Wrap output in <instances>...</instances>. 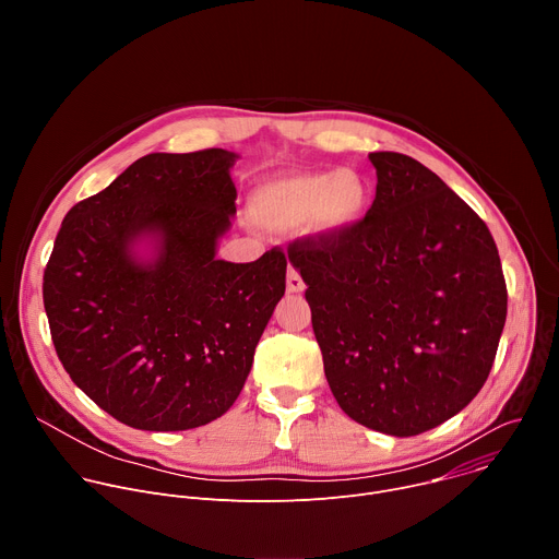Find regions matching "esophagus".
Here are the masks:
<instances>
[{
	"label": "esophagus",
	"mask_w": 559,
	"mask_h": 559,
	"mask_svg": "<svg viewBox=\"0 0 559 559\" xmlns=\"http://www.w3.org/2000/svg\"><path fill=\"white\" fill-rule=\"evenodd\" d=\"M302 289H305V281L300 278V274H298L294 267H289V270H287V292L298 294V292H302Z\"/></svg>",
	"instance_id": "34e87169"
}]
</instances>
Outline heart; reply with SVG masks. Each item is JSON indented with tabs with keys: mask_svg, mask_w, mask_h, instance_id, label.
I'll return each mask as SVG.
<instances>
[{
	"mask_svg": "<svg viewBox=\"0 0 559 559\" xmlns=\"http://www.w3.org/2000/svg\"><path fill=\"white\" fill-rule=\"evenodd\" d=\"M371 188L356 170L305 173L272 179L257 188L252 212L272 229H296L311 221L325 236H341L362 223Z\"/></svg>",
	"mask_w": 559,
	"mask_h": 559,
	"instance_id": "obj_1",
	"label": "heart"
}]
</instances>
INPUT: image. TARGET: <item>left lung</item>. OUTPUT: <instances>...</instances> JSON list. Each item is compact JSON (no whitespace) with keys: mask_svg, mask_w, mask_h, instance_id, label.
Returning <instances> with one entry per match:
<instances>
[{"mask_svg":"<svg viewBox=\"0 0 559 559\" xmlns=\"http://www.w3.org/2000/svg\"><path fill=\"white\" fill-rule=\"evenodd\" d=\"M376 199L358 227L289 243L341 409L397 438L460 414L489 378L507 283L487 223L436 173L371 152Z\"/></svg>","mask_w":559,"mask_h":559,"instance_id":"1","label":"left lung"}]
</instances>
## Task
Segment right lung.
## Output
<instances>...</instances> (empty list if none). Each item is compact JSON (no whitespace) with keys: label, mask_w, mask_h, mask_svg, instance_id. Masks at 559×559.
Segmentation results:
<instances>
[{"label":"right lung","mask_w":559,"mask_h":559,"mask_svg":"<svg viewBox=\"0 0 559 559\" xmlns=\"http://www.w3.org/2000/svg\"><path fill=\"white\" fill-rule=\"evenodd\" d=\"M236 154L141 156L63 218L44 272L52 345L119 423L186 431L221 418L285 294L287 259H216L236 214ZM147 242L152 258H141Z\"/></svg>","instance_id":"obj_1"}]
</instances>
